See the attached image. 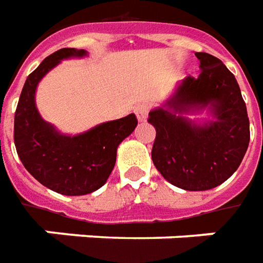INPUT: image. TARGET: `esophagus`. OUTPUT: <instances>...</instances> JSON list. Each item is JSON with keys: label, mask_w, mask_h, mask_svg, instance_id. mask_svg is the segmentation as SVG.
<instances>
[{"label": "esophagus", "mask_w": 263, "mask_h": 263, "mask_svg": "<svg viewBox=\"0 0 263 263\" xmlns=\"http://www.w3.org/2000/svg\"><path fill=\"white\" fill-rule=\"evenodd\" d=\"M151 106L149 104H146V102H142V104H139V105L135 106V114H137V118L139 121H145L146 117H148V114H149Z\"/></svg>", "instance_id": "obj_1"}]
</instances>
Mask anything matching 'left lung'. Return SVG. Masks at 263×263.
Masks as SVG:
<instances>
[{
	"mask_svg": "<svg viewBox=\"0 0 263 263\" xmlns=\"http://www.w3.org/2000/svg\"><path fill=\"white\" fill-rule=\"evenodd\" d=\"M201 61L198 78L188 77L166 105L149 112L155 126L152 161L161 175L186 191L212 189L238 170L249 145V118L235 75L221 60L195 52ZM209 105L215 121L196 126L181 112Z\"/></svg>",
	"mask_w": 263,
	"mask_h": 263,
	"instance_id": "obj_1",
	"label": "left lung"
}]
</instances>
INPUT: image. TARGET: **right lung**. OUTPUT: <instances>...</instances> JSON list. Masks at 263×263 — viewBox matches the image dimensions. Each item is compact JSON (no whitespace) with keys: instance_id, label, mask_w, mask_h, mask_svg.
<instances>
[{"instance_id":"add662e5","label":"right lung","mask_w":263,"mask_h":263,"mask_svg":"<svg viewBox=\"0 0 263 263\" xmlns=\"http://www.w3.org/2000/svg\"><path fill=\"white\" fill-rule=\"evenodd\" d=\"M85 54V49L62 48L48 55L25 81L14 118V142L24 166L38 182L62 195H87L100 189L112 172L118 145L138 124L131 114L67 137L40 117L35 89L42 77L61 60Z\"/></svg>"}]
</instances>
